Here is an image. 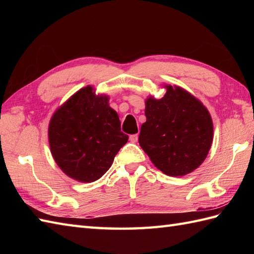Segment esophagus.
<instances>
[{"instance_id":"obj_1","label":"esophagus","mask_w":254,"mask_h":254,"mask_svg":"<svg viewBox=\"0 0 254 254\" xmlns=\"http://www.w3.org/2000/svg\"><path fill=\"white\" fill-rule=\"evenodd\" d=\"M137 139H138V135H137V134H133V135L130 136V141H131L132 143H136Z\"/></svg>"}]
</instances>
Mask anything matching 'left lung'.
Segmentation results:
<instances>
[{
  "mask_svg": "<svg viewBox=\"0 0 254 254\" xmlns=\"http://www.w3.org/2000/svg\"><path fill=\"white\" fill-rule=\"evenodd\" d=\"M160 99L145 101L146 122L138 143L165 175L190 174L206 158L213 142V121L201 101L179 86L166 85Z\"/></svg>",
  "mask_w": 254,
  "mask_h": 254,
  "instance_id": "obj_1",
  "label": "left lung"
}]
</instances>
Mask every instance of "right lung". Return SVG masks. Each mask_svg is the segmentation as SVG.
I'll use <instances>...</instances> for the list:
<instances>
[{
  "label": "right lung",
  "instance_id": "obj_1",
  "mask_svg": "<svg viewBox=\"0 0 254 254\" xmlns=\"http://www.w3.org/2000/svg\"><path fill=\"white\" fill-rule=\"evenodd\" d=\"M48 136L57 165L79 182H94L104 176L128 139L121 132L109 97L96 95L91 86L79 89L58 108Z\"/></svg>",
  "mask_w": 254,
  "mask_h": 254
}]
</instances>
